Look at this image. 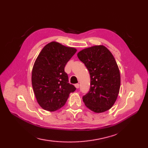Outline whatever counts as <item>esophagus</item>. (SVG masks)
I'll return each mask as SVG.
<instances>
[{"instance_id": "obj_1", "label": "esophagus", "mask_w": 148, "mask_h": 148, "mask_svg": "<svg viewBox=\"0 0 148 148\" xmlns=\"http://www.w3.org/2000/svg\"><path fill=\"white\" fill-rule=\"evenodd\" d=\"M75 86L76 87V88H78L79 87H80V85H79L78 84H77L75 85Z\"/></svg>"}]
</instances>
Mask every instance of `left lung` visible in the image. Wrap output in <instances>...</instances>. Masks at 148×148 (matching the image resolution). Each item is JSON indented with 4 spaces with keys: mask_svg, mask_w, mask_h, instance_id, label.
Here are the masks:
<instances>
[{
    "mask_svg": "<svg viewBox=\"0 0 148 148\" xmlns=\"http://www.w3.org/2000/svg\"><path fill=\"white\" fill-rule=\"evenodd\" d=\"M77 56L90 76V88L83 97L86 107L95 113L104 112L114 106L121 86V75L116 60L103 45L81 50Z\"/></svg>",
    "mask_w": 148,
    "mask_h": 148,
    "instance_id": "1",
    "label": "left lung"
}]
</instances>
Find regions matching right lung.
I'll use <instances>...</instances> for the list:
<instances>
[{
	"mask_svg": "<svg viewBox=\"0 0 148 148\" xmlns=\"http://www.w3.org/2000/svg\"><path fill=\"white\" fill-rule=\"evenodd\" d=\"M77 49L52 41L44 46L34 63L31 82L38 104L53 112L62 108L76 88L68 83L64 66Z\"/></svg>",
	"mask_w": 148,
	"mask_h": 148,
	"instance_id": "1",
	"label": "right lung"
}]
</instances>
